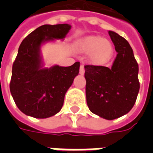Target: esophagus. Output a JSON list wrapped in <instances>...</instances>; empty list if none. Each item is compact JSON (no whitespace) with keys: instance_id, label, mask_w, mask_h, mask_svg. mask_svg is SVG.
<instances>
[{"instance_id":"esophagus-1","label":"esophagus","mask_w":153,"mask_h":153,"mask_svg":"<svg viewBox=\"0 0 153 153\" xmlns=\"http://www.w3.org/2000/svg\"><path fill=\"white\" fill-rule=\"evenodd\" d=\"M84 72H85L84 66H83V65H80V68H79V74L83 75V74H84Z\"/></svg>"}]
</instances>
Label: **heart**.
Returning a JSON list of instances; mask_svg holds the SVG:
<instances>
[{
	"label": "heart",
	"instance_id": "b5f03b06",
	"mask_svg": "<svg viewBox=\"0 0 153 153\" xmlns=\"http://www.w3.org/2000/svg\"><path fill=\"white\" fill-rule=\"evenodd\" d=\"M77 50L82 53H90L89 60L94 65H103L111 59L113 47L110 42L100 36H89L78 42Z\"/></svg>",
	"mask_w": 153,
	"mask_h": 153
}]
</instances>
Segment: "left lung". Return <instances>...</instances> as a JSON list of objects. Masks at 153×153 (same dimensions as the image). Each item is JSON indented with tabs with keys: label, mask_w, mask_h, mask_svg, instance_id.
<instances>
[{
	"label": "left lung",
	"mask_w": 153,
	"mask_h": 153,
	"mask_svg": "<svg viewBox=\"0 0 153 153\" xmlns=\"http://www.w3.org/2000/svg\"><path fill=\"white\" fill-rule=\"evenodd\" d=\"M118 52L111 68L87 65V104L95 115L114 120L133 108L138 91V65L126 39L115 32H108Z\"/></svg>",
	"instance_id": "8db88e82"
}]
</instances>
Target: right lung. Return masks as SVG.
Returning a JSON list of instances; mask_svg holds the SVG:
<instances>
[{
  "instance_id": "add662e5",
  "label": "right lung",
  "mask_w": 153,
  "mask_h": 153,
  "mask_svg": "<svg viewBox=\"0 0 153 153\" xmlns=\"http://www.w3.org/2000/svg\"><path fill=\"white\" fill-rule=\"evenodd\" d=\"M71 26L45 25L23 40L12 66L10 90L16 106L25 115L44 119L62 108L65 95L79 72V62L68 67L42 68L41 44L63 39Z\"/></svg>"
}]
</instances>
